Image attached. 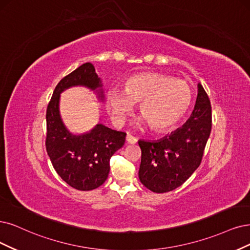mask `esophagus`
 <instances>
[{"instance_id":"obj_1","label":"esophagus","mask_w":250,"mask_h":250,"mask_svg":"<svg viewBox=\"0 0 250 250\" xmlns=\"http://www.w3.org/2000/svg\"><path fill=\"white\" fill-rule=\"evenodd\" d=\"M125 140H126V143H128V144H136V143H137V139H136V138L133 137V136L130 135V134L126 135Z\"/></svg>"}]
</instances>
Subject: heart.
Listing matches in <instances>:
<instances>
[{
	"mask_svg": "<svg viewBox=\"0 0 250 250\" xmlns=\"http://www.w3.org/2000/svg\"><path fill=\"white\" fill-rule=\"evenodd\" d=\"M192 100L187 82L159 73H140L125 81L124 90L110 88L106 106L116 123H123L136 103H140L142 116L138 126L150 124L155 131H164L178 124L187 114Z\"/></svg>",
	"mask_w": 250,
	"mask_h": 250,
	"instance_id": "b5f03b06",
	"label": "heart"
}]
</instances>
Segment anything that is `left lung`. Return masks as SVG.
Returning <instances> with one entry per match:
<instances>
[{
    "instance_id": "1",
    "label": "left lung",
    "mask_w": 250,
    "mask_h": 250,
    "mask_svg": "<svg viewBox=\"0 0 250 250\" xmlns=\"http://www.w3.org/2000/svg\"><path fill=\"white\" fill-rule=\"evenodd\" d=\"M211 104L198 83L196 105L181 127L160 140H139L142 151L139 179L153 192L179 188L201 164L211 132Z\"/></svg>"
}]
</instances>
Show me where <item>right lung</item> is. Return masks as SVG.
<instances>
[{"instance_id":"obj_1","label":"right lung","mask_w":250,"mask_h":250,"mask_svg":"<svg viewBox=\"0 0 250 250\" xmlns=\"http://www.w3.org/2000/svg\"><path fill=\"white\" fill-rule=\"evenodd\" d=\"M75 86L88 88L100 102H104L103 83L92 63H83L63 77L55 87L46 112V150L64 182L78 190H91L106 181L111 156L124 146L125 133L103 124H97L85 133H72L62 118L60 101L62 91Z\"/></svg>"}]
</instances>
